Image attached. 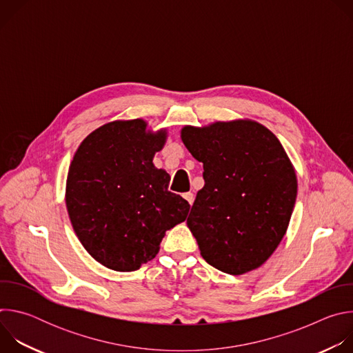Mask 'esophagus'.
<instances>
[{"instance_id":"1","label":"esophagus","mask_w":353,"mask_h":353,"mask_svg":"<svg viewBox=\"0 0 353 353\" xmlns=\"http://www.w3.org/2000/svg\"><path fill=\"white\" fill-rule=\"evenodd\" d=\"M183 196H184V199L187 201L190 205H192V203H194V194L192 192H184Z\"/></svg>"}]
</instances>
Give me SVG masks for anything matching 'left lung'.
<instances>
[{
  "label": "left lung",
  "mask_w": 353,
  "mask_h": 353,
  "mask_svg": "<svg viewBox=\"0 0 353 353\" xmlns=\"http://www.w3.org/2000/svg\"><path fill=\"white\" fill-rule=\"evenodd\" d=\"M181 139L204 163L187 225L201 256L241 275L263 265L286 233L297 181L278 138L254 121L184 127Z\"/></svg>",
  "instance_id": "obj_1"
}]
</instances>
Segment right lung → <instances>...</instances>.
Wrapping results in <instances>:
<instances>
[{
    "instance_id": "right-lung-1",
    "label": "right lung",
    "mask_w": 353,
    "mask_h": 353,
    "mask_svg": "<svg viewBox=\"0 0 353 353\" xmlns=\"http://www.w3.org/2000/svg\"><path fill=\"white\" fill-rule=\"evenodd\" d=\"M145 121H114L89 134L70 166L65 203L88 253L105 267L130 272L155 259L165 232L185 221L190 204L168 190L170 176L154 155L165 132Z\"/></svg>"
}]
</instances>
